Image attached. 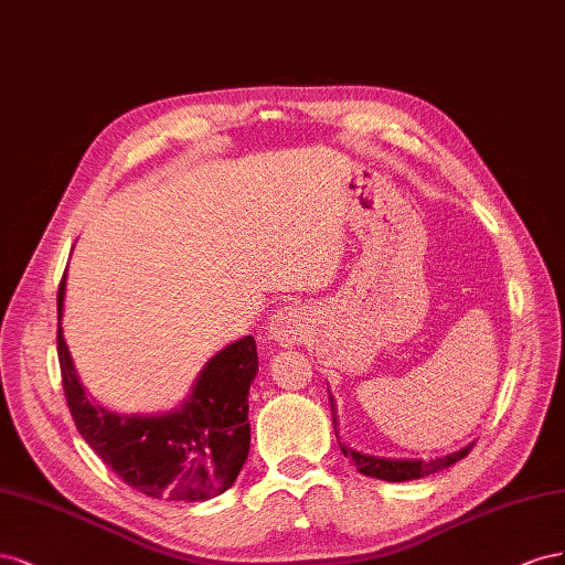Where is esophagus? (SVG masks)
I'll list each match as a JSON object with an SVG mask.
<instances>
[{"instance_id": "34e87169", "label": "esophagus", "mask_w": 565, "mask_h": 565, "mask_svg": "<svg viewBox=\"0 0 565 565\" xmlns=\"http://www.w3.org/2000/svg\"><path fill=\"white\" fill-rule=\"evenodd\" d=\"M310 319L300 308H281L277 315H271L269 327H267V335L269 341H274L281 348H291L298 341H302L305 333H308Z\"/></svg>"}]
</instances>
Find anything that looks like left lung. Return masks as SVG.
<instances>
[{"label": "left lung", "mask_w": 565, "mask_h": 565, "mask_svg": "<svg viewBox=\"0 0 565 565\" xmlns=\"http://www.w3.org/2000/svg\"><path fill=\"white\" fill-rule=\"evenodd\" d=\"M331 409H333V399H331ZM333 426H335V414H333ZM341 445V452L350 459V463H354V469L360 473L369 476V478H379V480H388V482H405V480H416V478H426L430 473H438L443 469H449V466L457 463L459 459H463L466 455L471 452V447H463L459 452H452L440 459H385V457H372V455H362L358 449H352L345 443Z\"/></svg>", "instance_id": "1"}]
</instances>
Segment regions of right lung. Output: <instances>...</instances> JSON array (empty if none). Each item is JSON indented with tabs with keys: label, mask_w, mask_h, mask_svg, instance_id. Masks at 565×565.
Masks as SVG:
<instances>
[{
	"label": "right lung",
	"mask_w": 565,
	"mask_h": 565,
	"mask_svg": "<svg viewBox=\"0 0 565 565\" xmlns=\"http://www.w3.org/2000/svg\"><path fill=\"white\" fill-rule=\"evenodd\" d=\"M66 277L58 286V364L63 393L85 443L122 482L151 499L205 502L230 490L250 449L248 391L257 374L255 338L207 360L180 409L166 414H116L94 405L79 383L63 341L61 315Z\"/></svg>",
	"instance_id": "obj_1"
}]
</instances>
